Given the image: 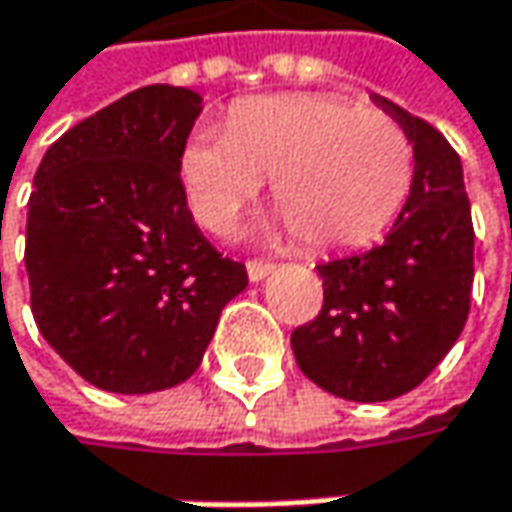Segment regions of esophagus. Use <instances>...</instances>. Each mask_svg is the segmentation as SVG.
<instances>
[{
  "label": "esophagus",
  "instance_id": "obj_1",
  "mask_svg": "<svg viewBox=\"0 0 512 512\" xmlns=\"http://www.w3.org/2000/svg\"><path fill=\"white\" fill-rule=\"evenodd\" d=\"M268 273H273V262H262V259H250V262H247V276H250V282H262Z\"/></svg>",
  "mask_w": 512,
  "mask_h": 512
}]
</instances>
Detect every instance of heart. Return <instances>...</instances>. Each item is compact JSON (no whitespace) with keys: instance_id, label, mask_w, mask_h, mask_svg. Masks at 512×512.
<instances>
[{"instance_id":"1","label":"heart","mask_w":512,"mask_h":512,"mask_svg":"<svg viewBox=\"0 0 512 512\" xmlns=\"http://www.w3.org/2000/svg\"><path fill=\"white\" fill-rule=\"evenodd\" d=\"M195 218L221 233L270 178L276 207L305 247L374 242L400 213L415 175L406 129L337 94L239 100L227 129L198 126L181 149Z\"/></svg>"}]
</instances>
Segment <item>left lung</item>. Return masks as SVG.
I'll return each instance as SVG.
<instances>
[{"label":"left lung","mask_w":512,"mask_h":512,"mask_svg":"<svg viewBox=\"0 0 512 512\" xmlns=\"http://www.w3.org/2000/svg\"><path fill=\"white\" fill-rule=\"evenodd\" d=\"M374 103L415 149L412 190L386 242L317 265L322 308L291 334L308 380L331 395L380 403L421 386L464 331L475 230L464 169L449 141L386 97Z\"/></svg>","instance_id":"1"}]
</instances>
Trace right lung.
Masks as SVG:
<instances>
[{
  "label": "right lung",
  "mask_w": 512,
  "mask_h": 512,
  "mask_svg": "<svg viewBox=\"0 0 512 512\" xmlns=\"http://www.w3.org/2000/svg\"><path fill=\"white\" fill-rule=\"evenodd\" d=\"M201 97L143 86L51 143L28 201L25 268L39 334L91 386L146 395L184 383L242 262L204 239L181 149Z\"/></svg>",
  "instance_id": "obj_1"
}]
</instances>
